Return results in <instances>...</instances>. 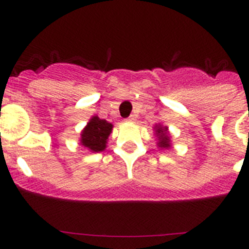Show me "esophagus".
Here are the masks:
<instances>
[{
	"label": "esophagus",
	"mask_w": 249,
	"mask_h": 249,
	"mask_svg": "<svg viewBox=\"0 0 249 249\" xmlns=\"http://www.w3.org/2000/svg\"><path fill=\"white\" fill-rule=\"evenodd\" d=\"M135 121H136V116H135V114H132L131 117L127 118L126 122H128V123H133V122H135Z\"/></svg>",
	"instance_id": "1"
}]
</instances>
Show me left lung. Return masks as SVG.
Segmentation results:
<instances>
[{"label": "left lung", "instance_id": "8db88e82", "mask_svg": "<svg viewBox=\"0 0 249 249\" xmlns=\"http://www.w3.org/2000/svg\"><path fill=\"white\" fill-rule=\"evenodd\" d=\"M156 140H157V147L160 149H169L172 147L171 142V135H169L168 127L163 126L162 123H158L153 127Z\"/></svg>", "mask_w": 249, "mask_h": 249}]
</instances>
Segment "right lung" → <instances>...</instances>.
Wrapping results in <instances>:
<instances>
[{"label":"right lung","mask_w":249,"mask_h":249,"mask_svg":"<svg viewBox=\"0 0 249 249\" xmlns=\"http://www.w3.org/2000/svg\"><path fill=\"white\" fill-rule=\"evenodd\" d=\"M113 124L106 120H101L97 114L92 116L80 136V144L92 153L102 152L107 148V141L112 133Z\"/></svg>","instance_id":"add662e5"}]
</instances>
